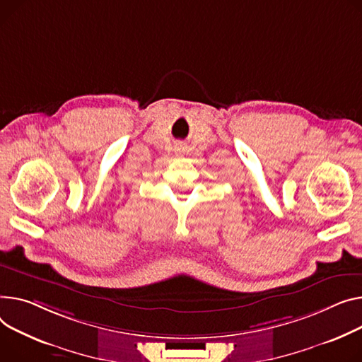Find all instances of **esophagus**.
Listing matches in <instances>:
<instances>
[{
  "instance_id": "esophagus-1",
  "label": "esophagus",
  "mask_w": 362,
  "mask_h": 362,
  "mask_svg": "<svg viewBox=\"0 0 362 362\" xmlns=\"http://www.w3.org/2000/svg\"><path fill=\"white\" fill-rule=\"evenodd\" d=\"M175 151H176V153H179V154H180V153H183V151H185V150H183V146H176Z\"/></svg>"
}]
</instances>
